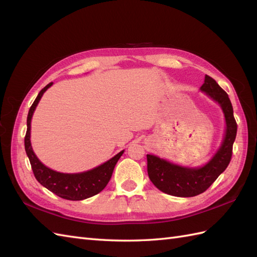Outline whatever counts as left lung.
<instances>
[{
	"label": "left lung",
	"instance_id": "left-lung-1",
	"mask_svg": "<svg viewBox=\"0 0 257 257\" xmlns=\"http://www.w3.org/2000/svg\"><path fill=\"white\" fill-rule=\"evenodd\" d=\"M200 90L221 105L226 120V133L219 151L201 168L181 167L155 155L147 154L150 180L160 191L173 196L192 197L204 193L227 168L231 160L232 145L237 135V122L228 94L208 75L205 76V82Z\"/></svg>",
	"mask_w": 257,
	"mask_h": 257
}]
</instances>
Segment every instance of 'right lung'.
<instances>
[{
  "label": "right lung",
  "instance_id": "right-lung-1",
  "mask_svg": "<svg viewBox=\"0 0 257 257\" xmlns=\"http://www.w3.org/2000/svg\"><path fill=\"white\" fill-rule=\"evenodd\" d=\"M52 82L48 83L44 89L38 93L34 103L30 107L27 119V133L25 137V148L28 158L31 163L33 174L36 180L46 189L51 191L59 197L68 200H82L94 196L100 191H103L107 183L109 182L113 168L116 162L120 159L123 151L118 153L108 162L104 163L94 169L80 174H62L46 167L43 163L37 159L32 150L30 142L31 119H32L35 108L43 96L44 92L51 87Z\"/></svg>",
  "mask_w": 257,
  "mask_h": 257
}]
</instances>
